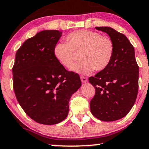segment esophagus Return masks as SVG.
<instances>
[{"label":"esophagus","mask_w":149,"mask_h":149,"mask_svg":"<svg viewBox=\"0 0 149 149\" xmlns=\"http://www.w3.org/2000/svg\"><path fill=\"white\" fill-rule=\"evenodd\" d=\"M81 82L82 83H86L87 81H88V79H87L85 77H84V76H81Z\"/></svg>","instance_id":"esophagus-1"}]
</instances>
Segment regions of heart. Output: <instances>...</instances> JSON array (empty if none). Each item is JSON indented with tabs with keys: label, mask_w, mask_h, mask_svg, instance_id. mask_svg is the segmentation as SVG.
Here are the masks:
<instances>
[{
	"label": "heart",
	"mask_w": 149,
	"mask_h": 149,
	"mask_svg": "<svg viewBox=\"0 0 149 149\" xmlns=\"http://www.w3.org/2000/svg\"><path fill=\"white\" fill-rule=\"evenodd\" d=\"M66 42L56 44L54 55L56 60L66 68L74 65L77 55L80 61L71 69L81 74H88L95 70H105L112 61L115 47L113 40L95 31L79 30L70 33Z\"/></svg>",
	"instance_id": "heart-1"
}]
</instances>
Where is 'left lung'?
I'll list each match as a JSON object with an SVG mask.
<instances>
[{"label":"left lung","instance_id":"1","mask_svg":"<svg viewBox=\"0 0 149 149\" xmlns=\"http://www.w3.org/2000/svg\"><path fill=\"white\" fill-rule=\"evenodd\" d=\"M95 29L108 34L114 43L115 52L109 65L88 79L95 89L91 111L97 119L113 121L126 116L135 102L139 67L134 47L125 35L106 26Z\"/></svg>","mask_w":149,"mask_h":149}]
</instances>
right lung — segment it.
<instances>
[{
    "label": "right lung",
    "mask_w": 149,
    "mask_h": 149,
    "mask_svg": "<svg viewBox=\"0 0 149 149\" xmlns=\"http://www.w3.org/2000/svg\"><path fill=\"white\" fill-rule=\"evenodd\" d=\"M61 36V31L46 30L26 40L16 53L12 68L19 104L30 118L44 125L67 117L70 99L81 86L79 74L66 70L54 56Z\"/></svg>",
    "instance_id": "obj_1"
}]
</instances>
